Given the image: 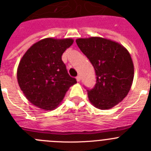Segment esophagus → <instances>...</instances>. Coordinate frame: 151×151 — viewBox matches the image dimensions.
I'll return each instance as SVG.
<instances>
[{"label":"esophagus","instance_id":"obj_1","mask_svg":"<svg viewBox=\"0 0 151 151\" xmlns=\"http://www.w3.org/2000/svg\"><path fill=\"white\" fill-rule=\"evenodd\" d=\"M81 76H77V77H76V80H77V82H80V81H81Z\"/></svg>","mask_w":151,"mask_h":151}]
</instances>
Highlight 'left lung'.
I'll use <instances>...</instances> for the list:
<instances>
[{"label":"left lung","mask_w":151,"mask_h":151,"mask_svg":"<svg viewBox=\"0 0 151 151\" xmlns=\"http://www.w3.org/2000/svg\"><path fill=\"white\" fill-rule=\"evenodd\" d=\"M76 43L96 71V85L87 90L89 101L101 110L114 107L132 84L134 65L129 51L117 42L99 37L78 38Z\"/></svg>","instance_id":"1"}]
</instances>
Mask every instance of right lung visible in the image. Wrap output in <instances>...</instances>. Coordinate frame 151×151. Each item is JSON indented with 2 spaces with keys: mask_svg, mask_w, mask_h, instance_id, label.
<instances>
[{
  "mask_svg": "<svg viewBox=\"0 0 151 151\" xmlns=\"http://www.w3.org/2000/svg\"><path fill=\"white\" fill-rule=\"evenodd\" d=\"M74 43L71 38H45L26 51L19 64L17 81L26 99L46 111L56 108L70 86L77 83L70 77L62 55Z\"/></svg>",
  "mask_w": 151,
  "mask_h": 151,
  "instance_id": "right-lung-1",
  "label": "right lung"
}]
</instances>
